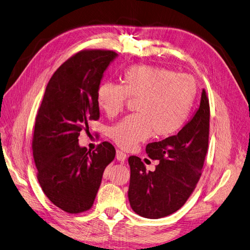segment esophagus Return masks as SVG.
<instances>
[{
	"label": "esophagus",
	"instance_id": "esophagus-1",
	"mask_svg": "<svg viewBox=\"0 0 250 250\" xmlns=\"http://www.w3.org/2000/svg\"><path fill=\"white\" fill-rule=\"evenodd\" d=\"M116 159H117V161H119V162H125V159H126V155L125 154L124 151L117 149L116 150Z\"/></svg>",
	"mask_w": 250,
	"mask_h": 250
}]
</instances>
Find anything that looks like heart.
<instances>
[{"mask_svg": "<svg viewBox=\"0 0 250 250\" xmlns=\"http://www.w3.org/2000/svg\"><path fill=\"white\" fill-rule=\"evenodd\" d=\"M197 91L194 78L171 69L134 65L120 75V85L104 82L96 90V103L108 116L123 111L127 96L138 99L137 114L126 116L109 130L119 147L131 149L154 134L168 138L186 124Z\"/></svg>", "mask_w": 250, "mask_h": 250, "instance_id": "heart-1", "label": "heart"}]
</instances>
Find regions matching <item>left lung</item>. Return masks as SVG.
<instances>
[{
  "instance_id": "8db88e82",
  "label": "left lung",
  "mask_w": 250,
  "mask_h": 250,
  "mask_svg": "<svg viewBox=\"0 0 250 250\" xmlns=\"http://www.w3.org/2000/svg\"><path fill=\"white\" fill-rule=\"evenodd\" d=\"M210 104L203 89L199 107L182 130L168 138L148 143L146 154L159 164L146 171L140 158L131 156L127 196L133 211L159 219L181 208L201 175L208 144Z\"/></svg>"
}]
</instances>
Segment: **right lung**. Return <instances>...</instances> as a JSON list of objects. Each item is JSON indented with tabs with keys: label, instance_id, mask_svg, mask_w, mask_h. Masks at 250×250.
Masks as SVG:
<instances>
[{
	"label": "right lung",
	"instance_id": "obj_1",
	"mask_svg": "<svg viewBox=\"0 0 250 250\" xmlns=\"http://www.w3.org/2000/svg\"><path fill=\"white\" fill-rule=\"evenodd\" d=\"M117 57L112 51H81L55 71L36 116L33 142L37 180L46 197L67 213L89 210L104 168L115 158L109 142L95 150L79 146L80 132L100 118L96 90Z\"/></svg>",
	"mask_w": 250,
	"mask_h": 250
}]
</instances>
